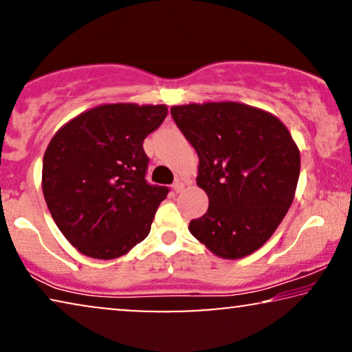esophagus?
Listing matches in <instances>:
<instances>
[{"label":"esophagus","mask_w":352,"mask_h":352,"mask_svg":"<svg viewBox=\"0 0 352 352\" xmlns=\"http://www.w3.org/2000/svg\"><path fill=\"white\" fill-rule=\"evenodd\" d=\"M173 190H175L176 194H179V192L184 190V182H182L181 179H176L175 184H173Z\"/></svg>","instance_id":"34e87169"}]
</instances>
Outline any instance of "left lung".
Segmentation results:
<instances>
[{"instance_id": "8db88e82", "label": "left lung", "mask_w": 352, "mask_h": 352, "mask_svg": "<svg viewBox=\"0 0 352 352\" xmlns=\"http://www.w3.org/2000/svg\"><path fill=\"white\" fill-rule=\"evenodd\" d=\"M171 117L199 155L197 184L210 205L190 234L226 259L271 239L290 208L300 151L280 120L239 102L175 105Z\"/></svg>"}]
</instances>
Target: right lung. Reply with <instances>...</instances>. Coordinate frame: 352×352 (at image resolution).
Masks as SVG:
<instances>
[{"label":"right lung","instance_id":"obj_1","mask_svg":"<svg viewBox=\"0 0 352 352\" xmlns=\"http://www.w3.org/2000/svg\"><path fill=\"white\" fill-rule=\"evenodd\" d=\"M166 105L105 104L78 115L43 157V195L65 239L89 258L123 256L151 232L170 189L148 184L144 139Z\"/></svg>","mask_w":352,"mask_h":352}]
</instances>
